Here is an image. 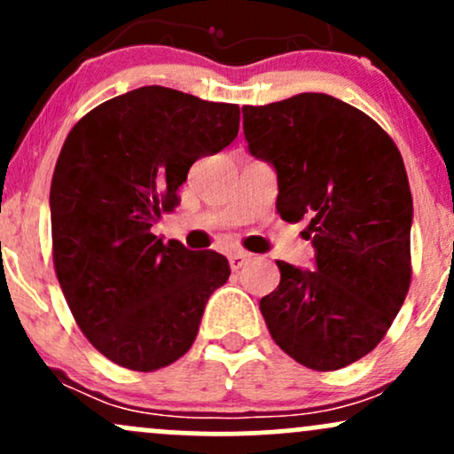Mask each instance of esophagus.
Instances as JSON below:
<instances>
[{
    "mask_svg": "<svg viewBox=\"0 0 454 454\" xmlns=\"http://www.w3.org/2000/svg\"><path fill=\"white\" fill-rule=\"evenodd\" d=\"M247 260H249V254H245V252H234V254H231V256H228V262H231L232 270L241 269L243 264L247 262Z\"/></svg>",
    "mask_w": 454,
    "mask_h": 454,
    "instance_id": "34e87169",
    "label": "esophagus"
}]
</instances>
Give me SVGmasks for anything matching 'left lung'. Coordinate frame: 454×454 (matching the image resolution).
I'll return each mask as SVG.
<instances>
[{
  "label": "left lung",
  "mask_w": 454,
  "mask_h": 454,
  "mask_svg": "<svg viewBox=\"0 0 454 454\" xmlns=\"http://www.w3.org/2000/svg\"><path fill=\"white\" fill-rule=\"evenodd\" d=\"M249 151L278 170V211L307 220L316 269L278 260L260 299L270 337L316 372L356 363L382 341L411 281V192L397 145L350 104L299 93L243 106Z\"/></svg>",
  "instance_id": "1"
}]
</instances>
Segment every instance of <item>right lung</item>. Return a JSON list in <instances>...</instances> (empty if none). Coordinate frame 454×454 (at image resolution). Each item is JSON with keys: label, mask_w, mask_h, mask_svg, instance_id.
<instances>
[{"label": "right lung", "mask_w": 454, "mask_h": 454, "mask_svg": "<svg viewBox=\"0 0 454 454\" xmlns=\"http://www.w3.org/2000/svg\"><path fill=\"white\" fill-rule=\"evenodd\" d=\"M239 121L237 104L149 85L102 102L67 134L51 181L55 273L82 335L119 367L155 372L184 356L228 281L222 254L164 243L151 226Z\"/></svg>", "instance_id": "add662e5"}]
</instances>
